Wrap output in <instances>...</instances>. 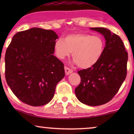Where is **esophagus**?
<instances>
[{
    "label": "esophagus",
    "mask_w": 134,
    "mask_h": 134,
    "mask_svg": "<svg viewBox=\"0 0 134 134\" xmlns=\"http://www.w3.org/2000/svg\"><path fill=\"white\" fill-rule=\"evenodd\" d=\"M65 71L66 75H69V74H71V72H72L73 71L72 69L69 68L67 66H65Z\"/></svg>",
    "instance_id": "obj_1"
}]
</instances>
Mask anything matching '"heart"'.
Wrapping results in <instances>:
<instances>
[{
    "mask_svg": "<svg viewBox=\"0 0 134 134\" xmlns=\"http://www.w3.org/2000/svg\"><path fill=\"white\" fill-rule=\"evenodd\" d=\"M105 49V41L99 35L85 33L69 34L54 44V51L59 59L63 60L72 52V58L80 68L87 69L100 59Z\"/></svg>",
    "mask_w": 134,
    "mask_h": 134,
    "instance_id": "obj_1",
    "label": "heart"
}]
</instances>
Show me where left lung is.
<instances>
[{
    "label": "left lung",
    "mask_w": 134,
    "mask_h": 134,
    "mask_svg": "<svg viewBox=\"0 0 134 134\" xmlns=\"http://www.w3.org/2000/svg\"><path fill=\"white\" fill-rule=\"evenodd\" d=\"M91 29L104 36L105 49L94 66L78 71L81 82L75 93L83 104L97 106L107 103L118 93L127 75L128 54L118 35L102 27Z\"/></svg>",
    "instance_id": "8db88e82"
}]
</instances>
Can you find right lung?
Instances as JSON below:
<instances>
[{"label": "right lung", "mask_w": 134, "mask_h": 134, "mask_svg": "<svg viewBox=\"0 0 134 134\" xmlns=\"http://www.w3.org/2000/svg\"><path fill=\"white\" fill-rule=\"evenodd\" d=\"M58 38L51 30L32 28L14 35L5 54V79L14 94L32 106L49 103L65 76L63 62L54 55Z\"/></svg>", "instance_id": "obj_1"}]
</instances>
